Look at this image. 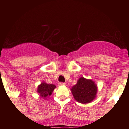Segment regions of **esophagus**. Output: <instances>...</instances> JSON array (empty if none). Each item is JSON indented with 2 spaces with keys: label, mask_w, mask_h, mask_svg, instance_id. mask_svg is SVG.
Returning <instances> with one entry per match:
<instances>
[{
  "label": "esophagus",
  "mask_w": 129,
  "mask_h": 129,
  "mask_svg": "<svg viewBox=\"0 0 129 129\" xmlns=\"http://www.w3.org/2000/svg\"><path fill=\"white\" fill-rule=\"evenodd\" d=\"M66 83L64 82H60L58 84V85H60V86H63V85H66Z\"/></svg>",
  "instance_id": "esophagus-1"
}]
</instances>
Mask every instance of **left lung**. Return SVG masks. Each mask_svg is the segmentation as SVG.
<instances>
[{
	"label": "left lung",
	"instance_id": "8db88e82",
	"mask_svg": "<svg viewBox=\"0 0 129 129\" xmlns=\"http://www.w3.org/2000/svg\"><path fill=\"white\" fill-rule=\"evenodd\" d=\"M71 90L76 101L81 104H88L96 97L97 86L92 80L80 77Z\"/></svg>",
	"mask_w": 129,
	"mask_h": 129
}]
</instances>
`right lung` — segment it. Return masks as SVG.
Instances as JSON below:
<instances>
[{
    "instance_id": "obj_1",
    "label": "right lung",
    "mask_w": 129,
    "mask_h": 129,
    "mask_svg": "<svg viewBox=\"0 0 129 129\" xmlns=\"http://www.w3.org/2000/svg\"><path fill=\"white\" fill-rule=\"evenodd\" d=\"M56 86L54 84H47L43 82L40 84L37 88V92L39 93L40 97L43 99H47V97L50 96L54 90Z\"/></svg>"
}]
</instances>
